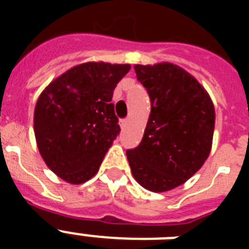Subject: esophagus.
I'll use <instances>...</instances> for the list:
<instances>
[{"mask_svg":"<svg viewBox=\"0 0 249 249\" xmlns=\"http://www.w3.org/2000/svg\"><path fill=\"white\" fill-rule=\"evenodd\" d=\"M119 124H120L121 128H124L125 125L128 124V120H126V119H123V120H120V123H119Z\"/></svg>","mask_w":249,"mask_h":249,"instance_id":"34e87169","label":"esophagus"}]
</instances>
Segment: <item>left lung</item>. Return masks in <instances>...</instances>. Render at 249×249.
<instances>
[{
  "label": "left lung",
  "instance_id": "1",
  "mask_svg": "<svg viewBox=\"0 0 249 249\" xmlns=\"http://www.w3.org/2000/svg\"><path fill=\"white\" fill-rule=\"evenodd\" d=\"M151 112L140 146L126 151L133 177L146 190L164 193L185 183L208 159L214 106L194 76L173 63L136 64Z\"/></svg>",
  "mask_w": 249,
  "mask_h": 249
}]
</instances>
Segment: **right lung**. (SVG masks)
<instances>
[{"instance_id":"obj_1","label":"right lung","mask_w":249,"mask_h":249,"mask_svg":"<svg viewBox=\"0 0 249 249\" xmlns=\"http://www.w3.org/2000/svg\"><path fill=\"white\" fill-rule=\"evenodd\" d=\"M129 70L130 64H79L49 84L37 99V147L46 165L68 183L94 177L120 133L111 101Z\"/></svg>"}]
</instances>
